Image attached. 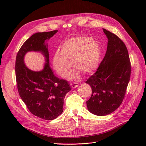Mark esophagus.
<instances>
[{
	"instance_id": "obj_1",
	"label": "esophagus",
	"mask_w": 146,
	"mask_h": 146,
	"mask_svg": "<svg viewBox=\"0 0 146 146\" xmlns=\"http://www.w3.org/2000/svg\"><path fill=\"white\" fill-rule=\"evenodd\" d=\"M70 85V86L72 87V89L76 88H78L79 86L78 83H71Z\"/></svg>"
}]
</instances>
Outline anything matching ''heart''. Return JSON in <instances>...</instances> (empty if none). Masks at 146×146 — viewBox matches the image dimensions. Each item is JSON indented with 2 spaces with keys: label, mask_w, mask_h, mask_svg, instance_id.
Listing matches in <instances>:
<instances>
[{
  "label": "heart",
  "mask_w": 146,
  "mask_h": 146,
  "mask_svg": "<svg viewBox=\"0 0 146 146\" xmlns=\"http://www.w3.org/2000/svg\"><path fill=\"white\" fill-rule=\"evenodd\" d=\"M101 50L99 44L90 37H76L66 41L60 46V52L53 57V66L58 74L64 77L73 63L74 68L69 73L70 80L80 78V72L85 74L94 73L101 60Z\"/></svg>",
  "instance_id": "heart-1"
}]
</instances>
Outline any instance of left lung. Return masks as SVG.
Masks as SVG:
<instances>
[{
  "label": "left lung",
  "instance_id": "left-lung-1",
  "mask_svg": "<svg viewBox=\"0 0 146 146\" xmlns=\"http://www.w3.org/2000/svg\"><path fill=\"white\" fill-rule=\"evenodd\" d=\"M103 31L108 40L105 56L96 72L86 82L92 92L86 102L88 110L98 116L110 114L120 106L131 74L125 44L109 31L104 28Z\"/></svg>",
  "mask_w": 146,
  "mask_h": 146
}]
</instances>
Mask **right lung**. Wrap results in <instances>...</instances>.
Listing matches in <instances>:
<instances>
[{
  "label": "right lung",
  "instance_id": "1",
  "mask_svg": "<svg viewBox=\"0 0 146 146\" xmlns=\"http://www.w3.org/2000/svg\"><path fill=\"white\" fill-rule=\"evenodd\" d=\"M58 31L36 33L24 43L19 50L15 63V72L19 95L28 109L35 116L45 120L57 118L63 111L64 99L71 90L68 82L54 74L49 63L47 41ZM40 52L45 58L40 71L29 69L24 58L28 52Z\"/></svg>",
  "mask_w": 146,
  "mask_h": 146
}]
</instances>
